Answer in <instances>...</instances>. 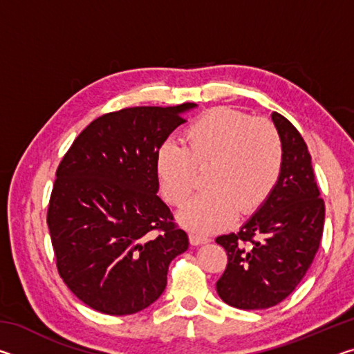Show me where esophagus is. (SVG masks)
<instances>
[{
  "mask_svg": "<svg viewBox=\"0 0 354 354\" xmlns=\"http://www.w3.org/2000/svg\"><path fill=\"white\" fill-rule=\"evenodd\" d=\"M189 241L192 245H203V243H207L211 239L206 237V236H201V234H196V232H190L189 234Z\"/></svg>",
  "mask_w": 354,
  "mask_h": 354,
  "instance_id": "obj_1",
  "label": "esophagus"
}]
</instances>
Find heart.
Instances as JSON below:
<instances>
[{"label": "heart", "mask_w": 354, "mask_h": 354, "mask_svg": "<svg viewBox=\"0 0 354 354\" xmlns=\"http://www.w3.org/2000/svg\"><path fill=\"white\" fill-rule=\"evenodd\" d=\"M184 147L167 140L156 151V175L171 206H183L198 185L179 221L196 232L230 225L237 212H256L277 187L284 164L278 129L266 118L217 107L194 120L184 131Z\"/></svg>", "instance_id": "1"}]
</instances>
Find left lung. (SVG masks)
Masks as SVG:
<instances>
[{"label": "left lung", "instance_id": "left-lung-1", "mask_svg": "<svg viewBox=\"0 0 354 354\" xmlns=\"http://www.w3.org/2000/svg\"><path fill=\"white\" fill-rule=\"evenodd\" d=\"M272 120L284 148L277 187L241 231L215 239L227 254L217 293L237 309H267L289 297L314 261L325 223L306 142L281 113Z\"/></svg>", "mask_w": 354, "mask_h": 354}]
</instances>
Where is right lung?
Here are the masks:
<instances>
[{
  "instance_id": "right-lung-1",
  "label": "right lung",
  "mask_w": 354,
  "mask_h": 354,
  "mask_svg": "<svg viewBox=\"0 0 354 354\" xmlns=\"http://www.w3.org/2000/svg\"><path fill=\"white\" fill-rule=\"evenodd\" d=\"M195 103L139 106L88 124L61 160L46 223L68 289L107 315L154 303L189 237L159 198L156 151Z\"/></svg>"
}]
</instances>
